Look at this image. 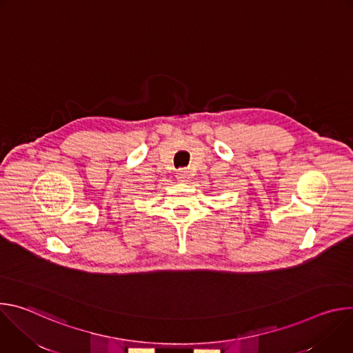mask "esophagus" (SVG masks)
I'll list each match as a JSON object with an SVG mask.
<instances>
[{"mask_svg":"<svg viewBox=\"0 0 353 353\" xmlns=\"http://www.w3.org/2000/svg\"><path fill=\"white\" fill-rule=\"evenodd\" d=\"M187 179H188V172H187V170L181 169V170L177 172V180H179V181H185Z\"/></svg>","mask_w":353,"mask_h":353,"instance_id":"obj_1","label":"esophagus"}]
</instances>
